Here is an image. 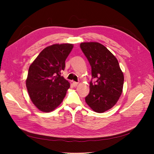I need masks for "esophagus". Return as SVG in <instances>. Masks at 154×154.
<instances>
[{"mask_svg": "<svg viewBox=\"0 0 154 154\" xmlns=\"http://www.w3.org/2000/svg\"><path fill=\"white\" fill-rule=\"evenodd\" d=\"M78 82H72V85H73L74 87H76L78 85Z\"/></svg>", "mask_w": 154, "mask_h": 154, "instance_id": "obj_1", "label": "esophagus"}]
</instances>
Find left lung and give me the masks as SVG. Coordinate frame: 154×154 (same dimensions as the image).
<instances>
[{
	"instance_id": "8db88e82",
	"label": "left lung",
	"mask_w": 154,
	"mask_h": 154,
	"mask_svg": "<svg viewBox=\"0 0 154 154\" xmlns=\"http://www.w3.org/2000/svg\"><path fill=\"white\" fill-rule=\"evenodd\" d=\"M80 48L91 65L92 77L85 101L96 112H104L116 105L122 94L123 73L118 60L103 45L83 42ZM93 78L97 80L94 83Z\"/></svg>"
}]
</instances>
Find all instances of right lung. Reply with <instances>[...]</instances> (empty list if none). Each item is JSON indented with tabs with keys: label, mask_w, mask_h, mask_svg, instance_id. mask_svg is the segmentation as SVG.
Here are the masks:
<instances>
[{
	"label": "right lung",
	"mask_w": 154,
	"mask_h": 154,
	"mask_svg": "<svg viewBox=\"0 0 154 154\" xmlns=\"http://www.w3.org/2000/svg\"><path fill=\"white\" fill-rule=\"evenodd\" d=\"M73 45L54 44L41 51L29 68L26 87L33 104L44 112L62 103L70 84L61 72Z\"/></svg>",
	"instance_id": "obj_1"
}]
</instances>
